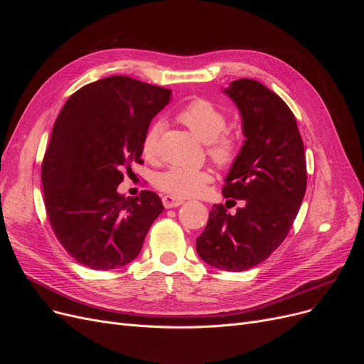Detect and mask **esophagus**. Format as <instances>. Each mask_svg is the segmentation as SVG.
I'll use <instances>...</instances> for the list:
<instances>
[{"instance_id":"esophagus-1","label":"esophagus","mask_w":364,"mask_h":364,"mask_svg":"<svg viewBox=\"0 0 364 364\" xmlns=\"http://www.w3.org/2000/svg\"><path fill=\"white\" fill-rule=\"evenodd\" d=\"M162 202H164V206H165V208H177V206H180V205L184 203L183 199L174 198V196H169V195L162 196Z\"/></svg>"}]
</instances>
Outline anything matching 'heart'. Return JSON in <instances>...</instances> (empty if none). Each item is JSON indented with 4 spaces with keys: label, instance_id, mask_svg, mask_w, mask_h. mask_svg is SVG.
Wrapping results in <instances>:
<instances>
[{
    "label": "heart",
    "instance_id": "b5f03b06",
    "mask_svg": "<svg viewBox=\"0 0 364 364\" xmlns=\"http://www.w3.org/2000/svg\"><path fill=\"white\" fill-rule=\"evenodd\" d=\"M177 119L195 137L206 143L208 155L217 165H230L236 159L240 149V137L236 132L225 129V113L217 105L206 99H195L177 113ZM159 132L161 124H153L144 134L141 151L147 159L158 155ZM211 180V172L206 169L172 166L159 172L153 183L161 192L169 196L190 198L200 195Z\"/></svg>",
    "mask_w": 364,
    "mask_h": 364
}]
</instances>
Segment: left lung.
<instances>
[{"label": "left lung", "instance_id": "left-lung-1", "mask_svg": "<svg viewBox=\"0 0 364 364\" xmlns=\"http://www.w3.org/2000/svg\"><path fill=\"white\" fill-rule=\"evenodd\" d=\"M224 92L240 112L246 140L223 196L245 205L233 215L214 205L196 251L220 270L243 272L269 258L288 236L307 187V165L294 113L276 92L246 78Z\"/></svg>", "mask_w": 364, "mask_h": 364}]
</instances>
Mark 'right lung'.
I'll list each match as a JSON object with an SVG mask.
<instances>
[{
	"label": "right lung",
	"mask_w": 364,
	"mask_h": 364,
	"mask_svg": "<svg viewBox=\"0 0 364 364\" xmlns=\"http://www.w3.org/2000/svg\"><path fill=\"white\" fill-rule=\"evenodd\" d=\"M169 100L171 90L107 76L73 92L54 122L41 168L47 215L68 254L92 270L136 259L164 211L155 192L125 198L118 186Z\"/></svg>",
	"instance_id": "1"
}]
</instances>
